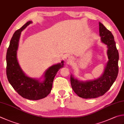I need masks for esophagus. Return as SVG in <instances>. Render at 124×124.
I'll use <instances>...</instances> for the list:
<instances>
[{"label":"esophagus","instance_id":"esophagus-1","mask_svg":"<svg viewBox=\"0 0 124 124\" xmlns=\"http://www.w3.org/2000/svg\"><path fill=\"white\" fill-rule=\"evenodd\" d=\"M72 60H73V58H72V57L70 55H68L66 57V60L67 61V62L68 63L72 62Z\"/></svg>","mask_w":124,"mask_h":124}]
</instances>
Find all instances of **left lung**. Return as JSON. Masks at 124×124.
Masks as SVG:
<instances>
[{"mask_svg":"<svg viewBox=\"0 0 124 124\" xmlns=\"http://www.w3.org/2000/svg\"><path fill=\"white\" fill-rule=\"evenodd\" d=\"M99 35L101 42L108 46V61L102 75L98 78L86 82L79 81L70 75L74 91L81 98H94L104 95L112 85L118 74L119 53L114 36L102 23H99Z\"/></svg>","mask_w":124,"mask_h":124,"instance_id":"1","label":"left lung"}]
</instances>
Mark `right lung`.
Segmentation results:
<instances>
[{
  "label": "right lung",
  "mask_w": 124,
  "mask_h": 124,
  "mask_svg": "<svg viewBox=\"0 0 124 124\" xmlns=\"http://www.w3.org/2000/svg\"><path fill=\"white\" fill-rule=\"evenodd\" d=\"M31 23V21L27 22L12 36L6 53V75L9 83L21 97L30 100H39L49 94L55 75L64 64L62 61L60 63L50 67L45 72L44 81L41 82L24 73L17 60L16 53L21 31Z\"/></svg>",
  "instance_id": "right-lung-1"
}]
</instances>
